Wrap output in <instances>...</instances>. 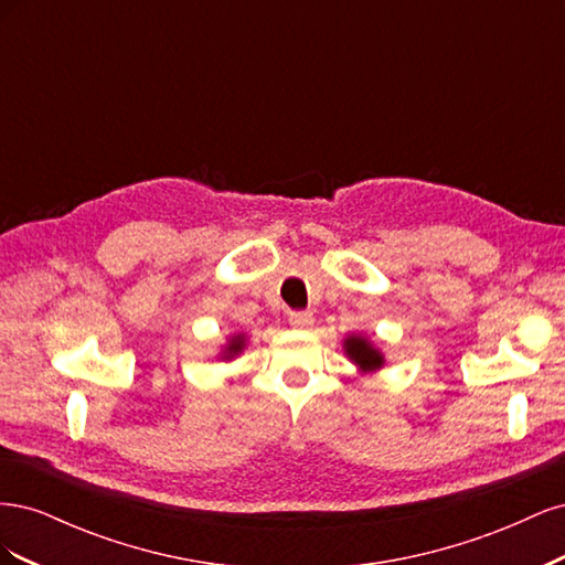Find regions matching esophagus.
<instances>
[{
	"mask_svg": "<svg viewBox=\"0 0 565 565\" xmlns=\"http://www.w3.org/2000/svg\"><path fill=\"white\" fill-rule=\"evenodd\" d=\"M289 324H292L295 330H309L313 324V313L311 311H295L289 313Z\"/></svg>",
	"mask_w": 565,
	"mask_h": 565,
	"instance_id": "1",
	"label": "esophagus"
}]
</instances>
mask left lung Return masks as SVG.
Returning <instances> with one entry per match:
<instances>
[{
	"label": "left lung",
	"mask_w": 565,
	"mask_h": 565,
	"mask_svg": "<svg viewBox=\"0 0 565 565\" xmlns=\"http://www.w3.org/2000/svg\"><path fill=\"white\" fill-rule=\"evenodd\" d=\"M341 349L361 374H377L386 365L382 349L374 347V341L363 332H349L341 341Z\"/></svg>",
	"instance_id": "left-lung-1"
}]
</instances>
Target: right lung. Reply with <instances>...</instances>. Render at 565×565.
Instances as JSON below:
<instances>
[{"label":"right lung","mask_w":565,"mask_h":565,"mask_svg":"<svg viewBox=\"0 0 565 565\" xmlns=\"http://www.w3.org/2000/svg\"><path fill=\"white\" fill-rule=\"evenodd\" d=\"M247 349V334L245 332H233L226 337L224 347H221L218 351V361H235L237 355H241L243 351Z\"/></svg>","instance_id":"1"}]
</instances>
